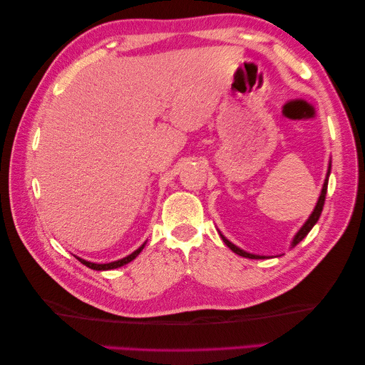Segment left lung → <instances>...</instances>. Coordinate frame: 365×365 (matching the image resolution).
<instances>
[{"label":"left lung","instance_id":"obj_1","mask_svg":"<svg viewBox=\"0 0 365 365\" xmlns=\"http://www.w3.org/2000/svg\"><path fill=\"white\" fill-rule=\"evenodd\" d=\"M328 177H329V170H328ZM327 190H328V178L327 180H324V185H323V190H322V195H320V197H319V202H317V205H315V208H314V212H312V215L309 216V220L306 221V224L304 226H302L301 229H299V232L297 235H294V238H293V246H297L302 238H304L309 232H311V229L315 226V222L319 221V218H320V215H322V210H323V205H324V199H327ZM222 237V235H221ZM222 240H224V243H226L232 251H234L235 254H238V255H242V257H247V259H265L263 257V255H254V254H250V252H246V251H243V250H240V247H237L235 245H232L229 240H226L222 237Z\"/></svg>","mask_w":365,"mask_h":365}]
</instances>
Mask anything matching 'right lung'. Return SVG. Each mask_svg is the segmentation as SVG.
Returning a JSON list of instances; mask_svg holds the SVG:
<instances>
[{"label": "right lung", "mask_w": 365, "mask_h": 365, "mask_svg": "<svg viewBox=\"0 0 365 365\" xmlns=\"http://www.w3.org/2000/svg\"><path fill=\"white\" fill-rule=\"evenodd\" d=\"M143 250H144V245H143L141 247H139V250H136L135 252H131L130 255H127V257H123V259H120V260H115V262H111V263H92V262H88V260H83V259H80V257H76V259H78V260L83 263V265H86V267L91 268V269L103 271V269H113V268H119V267L127 265L128 262L136 259L138 254L141 252Z\"/></svg>", "instance_id": "1"}]
</instances>
